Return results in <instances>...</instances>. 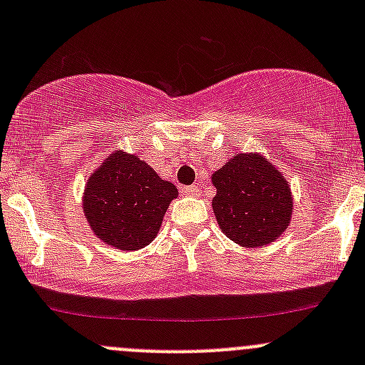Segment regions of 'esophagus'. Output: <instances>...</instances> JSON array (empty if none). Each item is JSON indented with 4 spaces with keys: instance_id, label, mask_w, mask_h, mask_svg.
Segmentation results:
<instances>
[{
    "instance_id": "34e87169",
    "label": "esophagus",
    "mask_w": 365,
    "mask_h": 365,
    "mask_svg": "<svg viewBox=\"0 0 365 365\" xmlns=\"http://www.w3.org/2000/svg\"><path fill=\"white\" fill-rule=\"evenodd\" d=\"M182 192L185 194V196H200L201 189L197 185H187V187H182Z\"/></svg>"
}]
</instances>
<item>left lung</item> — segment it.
<instances>
[{
  "label": "left lung",
  "instance_id": "8db88e82",
  "mask_svg": "<svg viewBox=\"0 0 365 365\" xmlns=\"http://www.w3.org/2000/svg\"><path fill=\"white\" fill-rule=\"evenodd\" d=\"M212 208L220 230L242 247H264L289 226V183L259 153H237L212 175Z\"/></svg>",
  "mask_w": 365,
  "mask_h": 365
}]
</instances>
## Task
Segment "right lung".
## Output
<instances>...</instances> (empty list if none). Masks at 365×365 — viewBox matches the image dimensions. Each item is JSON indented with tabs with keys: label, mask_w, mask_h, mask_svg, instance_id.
Wrapping results in <instances>:
<instances>
[{
	"label": "right lung",
	"mask_w": 365,
	"mask_h": 365,
	"mask_svg": "<svg viewBox=\"0 0 365 365\" xmlns=\"http://www.w3.org/2000/svg\"><path fill=\"white\" fill-rule=\"evenodd\" d=\"M178 196L152 165L127 152H113L91 173L84 187L88 224L118 251H139L152 244L169 203Z\"/></svg>",
	"instance_id": "right-lung-1"
}]
</instances>
